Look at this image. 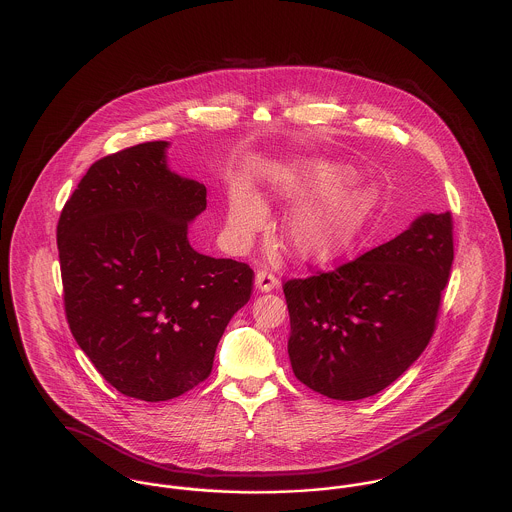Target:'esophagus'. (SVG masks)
Segmentation results:
<instances>
[{
    "mask_svg": "<svg viewBox=\"0 0 512 512\" xmlns=\"http://www.w3.org/2000/svg\"><path fill=\"white\" fill-rule=\"evenodd\" d=\"M255 284L261 292H271L273 288L278 286V276L271 273L269 269H259L257 275H255Z\"/></svg>",
    "mask_w": 512,
    "mask_h": 512,
    "instance_id": "1",
    "label": "esophagus"
}]
</instances>
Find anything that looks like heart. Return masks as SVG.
Masks as SVG:
<instances>
[{"label": "heart", "mask_w": 512, "mask_h": 512, "mask_svg": "<svg viewBox=\"0 0 512 512\" xmlns=\"http://www.w3.org/2000/svg\"><path fill=\"white\" fill-rule=\"evenodd\" d=\"M353 179V171L335 163H308L284 177L282 193L292 200L317 198L298 206L284 224L286 245L302 259L331 261L345 253L364 228L374 195L364 189L339 191ZM263 206L255 195L239 191L230 204V230L241 239L263 224Z\"/></svg>", "instance_id": "heart-1"}]
</instances>
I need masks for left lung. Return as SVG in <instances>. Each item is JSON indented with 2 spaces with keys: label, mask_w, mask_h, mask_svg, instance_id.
<instances>
[{
  "label": "left lung",
  "mask_w": 512,
  "mask_h": 512,
  "mask_svg": "<svg viewBox=\"0 0 512 512\" xmlns=\"http://www.w3.org/2000/svg\"><path fill=\"white\" fill-rule=\"evenodd\" d=\"M452 214H423L403 234L333 271L282 284L294 376L339 401L382 392L427 349L454 261Z\"/></svg>",
  "instance_id": "1"
}]
</instances>
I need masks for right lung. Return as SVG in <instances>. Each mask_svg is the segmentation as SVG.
I'll return each instance as SVG.
<instances>
[{
    "label": "right lung",
    "instance_id": "obj_1",
    "mask_svg": "<svg viewBox=\"0 0 512 512\" xmlns=\"http://www.w3.org/2000/svg\"><path fill=\"white\" fill-rule=\"evenodd\" d=\"M165 148L144 142L97 159L56 228L74 339L120 394L152 403L208 378L255 278L249 265L189 245L206 187L171 173Z\"/></svg>",
    "mask_w": 512,
    "mask_h": 512
}]
</instances>
